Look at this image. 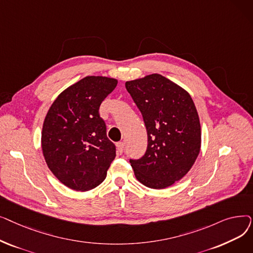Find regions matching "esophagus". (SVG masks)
I'll list each match as a JSON object with an SVG mask.
<instances>
[{
	"mask_svg": "<svg viewBox=\"0 0 253 253\" xmlns=\"http://www.w3.org/2000/svg\"><path fill=\"white\" fill-rule=\"evenodd\" d=\"M124 148H125L124 142H118L117 143V149H118V152L120 154H122L124 152Z\"/></svg>",
	"mask_w": 253,
	"mask_h": 253,
	"instance_id": "34e87169",
	"label": "esophagus"
}]
</instances>
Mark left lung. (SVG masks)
<instances>
[{"mask_svg":"<svg viewBox=\"0 0 253 253\" xmlns=\"http://www.w3.org/2000/svg\"><path fill=\"white\" fill-rule=\"evenodd\" d=\"M125 86L148 132L145 154L130 159L135 177L151 189L168 188L188 173L200 153L201 125L195 103L183 88L159 74Z\"/></svg>","mask_w":253,"mask_h":253,"instance_id":"obj_1","label":"left lung"}]
</instances>
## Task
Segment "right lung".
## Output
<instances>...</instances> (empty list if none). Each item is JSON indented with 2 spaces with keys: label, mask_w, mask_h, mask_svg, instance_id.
<instances>
[{
  "label": "right lung",
  "mask_w": 253,
  "mask_h": 253,
  "mask_svg": "<svg viewBox=\"0 0 253 253\" xmlns=\"http://www.w3.org/2000/svg\"><path fill=\"white\" fill-rule=\"evenodd\" d=\"M117 84L113 78L85 77L62 91L45 117L41 140L45 161L72 190L96 188L116 157L98 111Z\"/></svg>",
  "instance_id": "obj_1"
}]
</instances>
